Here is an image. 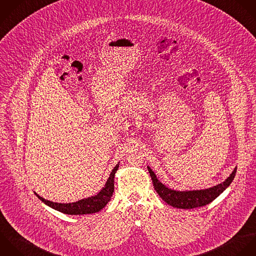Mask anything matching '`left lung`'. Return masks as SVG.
Instances as JSON below:
<instances>
[{
	"label": "left lung",
	"instance_id": "left-lung-1",
	"mask_svg": "<svg viewBox=\"0 0 256 256\" xmlns=\"http://www.w3.org/2000/svg\"><path fill=\"white\" fill-rule=\"evenodd\" d=\"M148 170L152 180L154 188L156 192L158 194V196L162 198V200L174 208H182V210L196 208L204 206L210 204L230 186L236 174V168L232 172V174L224 182L218 186H214L206 190H194L180 192V190H174L166 188L158 180L156 176L154 174V172L150 166H148Z\"/></svg>",
	"mask_w": 256,
	"mask_h": 256
}]
</instances>
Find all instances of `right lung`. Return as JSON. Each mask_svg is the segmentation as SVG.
Instances as JSON below:
<instances>
[{
	"label": "right lung",
	"mask_w": 256,
	"mask_h": 256,
	"mask_svg": "<svg viewBox=\"0 0 256 256\" xmlns=\"http://www.w3.org/2000/svg\"><path fill=\"white\" fill-rule=\"evenodd\" d=\"M120 166V164H118L114 170H112L104 186L96 194L90 198H86L80 200H78L76 202L72 204H58L52 202L50 200H46L40 196L38 194L36 196L46 206L50 208L70 216H80V214H90L94 212H100L110 200L114 190V174Z\"/></svg>",
	"instance_id": "right-lung-1"
}]
</instances>
